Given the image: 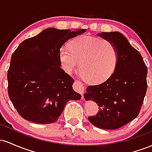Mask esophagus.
Returning a JSON list of instances; mask_svg holds the SVG:
<instances>
[{
    "mask_svg": "<svg viewBox=\"0 0 152 152\" xmlns=\"http://www.w3.org/2000/svg\"><path fill=\"white\" fill-rule=\"evenodd\" d=\"M74 88L75 90L77 92H78V93L81 94L82 96H83V92H84L85 91L84 84H83V83H81V82H80L79 81H76L74 83Z\"/></svg>",
    "mask_w": 152,
    "mask_h": 152,
    "instance_id": "esophagus-1",
    "label": "esophagus"
}]
</instances>
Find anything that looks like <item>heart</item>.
I'll return each instance as SVG.
<instances>
[{
	"label": "heart",
	"instance_id": "1",
	"mask_svg": "<svg viewBox=\"0 0 152 152\" xmlns=\"http://www.w3.org/2000/svg\"><path fill=\"white\" fill-rule=\"evenodd\" d=\"M58 58L62 69L71 74L78 67L87 81L99 83L113 74L118 62V51L106 39L88 36L76 38L69 48H60Z\"/></svg>",
	"mask_w": 152,
	"mask_h": 152
}]
</instances>
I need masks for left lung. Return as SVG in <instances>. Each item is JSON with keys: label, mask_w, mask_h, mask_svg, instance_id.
<instances>
[{"label": "left lung", "mask_w": 152, "mask_h": 152, "mask_svg": "<svg viewBox=\"0 0 152 152\" xmlns=\"http://www.w3.org/2000/svg\"><path fill=\"white\" fill-rule=\"evenodd\" d=\"M99 36L114 45L118 51L116 69L106 81L87 87L84 98L99 106L88 120L103 129H117L139 115L147 89V68L140 53L119 32H102Z\"/></svg>", "instance_id": "obj_1"}]
</instances>
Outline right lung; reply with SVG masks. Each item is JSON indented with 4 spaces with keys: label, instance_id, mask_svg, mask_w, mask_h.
I'll return each mask as SVG.
<instances>
[{
    "label": "right lung",
    "instance_id": "right-lung-1",
    "mask_svg": "<svg viewBox=\"0 0 152 152\" xmlns=\"http://www.w3.org/2000/svg\"><path fill=\"white\" fill-rule=\"evenodd\" d=\"M86 32L49 28L19 45L8 71V95L24 119L36 124L54 123L70 100L81 94L74 80L61 69L59 50L68 40Z\"/></svg>",
    "mask_w": 152,
    "mask_h": 152
}]
</instances>
